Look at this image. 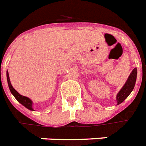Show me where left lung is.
I'll return each instance as SVG.
<instances>
[{"label": "left lung", "instance_id": "1", "mask_svg": "<svg viewBox=\"0 0 146 146\" xmlns=\"http://www.w3.org/2000/svg\"><path fill=\"white\" fill-rule=\"evenodd\" d=\"M136 77H137V69L134 68L132 73L129 76L127 80L125 83L124 86H122V89L120 90L119 92L116 95V102L117 105L122 103L126 98L129 96V94L132 93L133 89L135 87V81H136Z\"/></svg>", "mask_w": 146, "mask_h": 146}]
</instances>
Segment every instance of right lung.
Segmentation results:
<instances>
[{
    "instance_id": "obj_1",
    "label": "right lung",
    "mask_w": 146,
    "mask_h": 146,
    "mask_svg": "<svg viewBox=\"0 0 146 146\" xmlns=\"http://www.w3.org/2000/svg\"><path fill=\"white\" fill-rule=\"evenodd\" d=\"M7 83H8V86L9 89H10V91H11V93H12L13 96L15 97V99H16L21 104H22L24 106H25L27 109H28V110H31V111H33V102H32V100H31L30 98L27 97V96L21 95L17 91L15 90V89L13 87V86L11 85V80H10V77H9L8 71H7Z\"/></svg>"
}]
</instances>
